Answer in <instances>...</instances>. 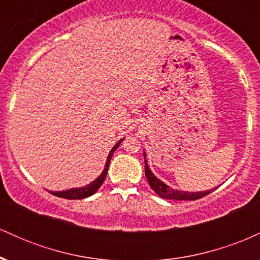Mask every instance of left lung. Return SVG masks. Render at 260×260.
<instances>
[{"label": "left lung", "mask_w": 260, "mask_h": 260, "mask_svg": "<svg viewBox=\"0 0 260 260\" xmlns=\"http://www.w3.org/2000/svg\"><path fill=\"white\" fill-rule=\"evenodd\" d=\"M144 162H145V176H147V180L150 184V187L153 188V190L156 193L157 196L161 198L165 199H172V201H197V199H201L203 197L208 196L209 193H211L210 190H205V192H183V190L174 189L168 184L164 183L162 181H160L159 178H156L154 176L153 172L149 169L147 159H145V153H144Z\"/></svg>", "instance_id": "1"}]
</instances>
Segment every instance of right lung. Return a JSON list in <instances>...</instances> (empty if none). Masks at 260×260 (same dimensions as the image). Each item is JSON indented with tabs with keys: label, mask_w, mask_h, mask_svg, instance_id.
Listing matches in <instances>:
<instances>
[{
	"label": "right lung",
	"mask_w": 260,
	"mask_h": 260,
	"mask_svg": "<svg viewBox=\"0 0 260 260\" xmlns=\"http://www.w3.org/2000/svg\"><path fill=\"white\" fill-rule=\"evenodd\" d=\"M122 140H123V139H121L120 142H118L117 144H116L115 147L111 149L109 156H107V160H106V164H105V169H104V171L101 172V175L96 178V180L92 181L91 183L86 184L85 187L71 188V189L62 190V192H52V194L56 196V197H59V198H66V199H83V198H88V197H90V196L94 194V193H96V190L101 187L103 182L105 181L106 175H107V170H109V166H110V161H111V157H112L113 153H115L116 149L120 147Z\"/></svg>",
	"instance_id": "obj_1"
}]
</instances>
